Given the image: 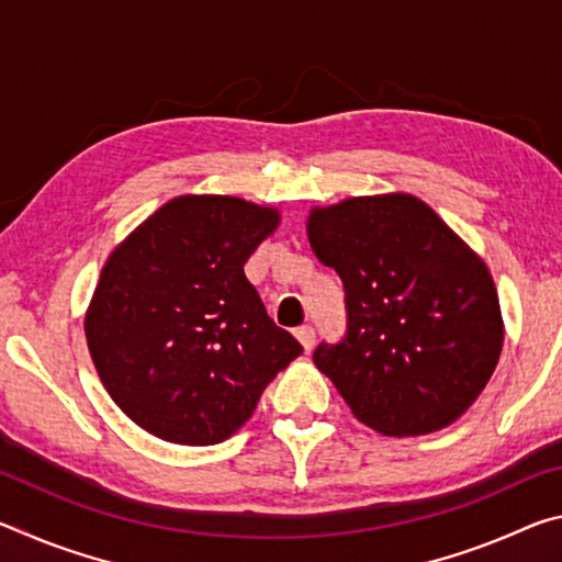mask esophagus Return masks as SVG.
Segmentation results:
<instances>
[{"mask_svg":"<svg viewBox=\"0 0 562 562\" xmlns=\"http://www.w3.org/2000/svg\"><path fill=\"white\" fill-rule=\"evenodd\" d=\"M294 337L300 339V345L304 347V351H310L312 347H315V327H310V325H304V327H300V329H294Z\"/></svg>","mask_w":562,"mask_h":562,"instance_id":"34e87169","label":"esophagus"}]
</instances>
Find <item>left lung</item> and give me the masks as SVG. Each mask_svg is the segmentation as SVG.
I'll return each instance as SVG.
<instances>
[{
  "label": "left lung",
  "instance_id": "obj_1",
  "mask_svg": "<svg viewBox=\"0 0 562 562\" xmlns=\"http://www.w3.org/2000/svg\"><path fill=\"white\" fill-rule=\"evenodd\" d=\"M307 237L347 292V335L315 364L361 424L422 436L465 414L496 372L501 302L479 255L408 193L312 207Z\"/></svg>",
  "mask_w": 562,
  "mask_h": 562
}]
</instances>
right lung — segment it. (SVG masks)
Listing matches in <instances>:
<instances>
[{
  "label": "right lung",
  "instance_id": "add662e5",
  "mask_svg": "<svg viewBox=\"0 0 562 562\" xmlns=\"http://www.w3.org/2000/svg\"><path fill=\"white\" fill-rule=\"evenodd\" d=\"M278 225V207L190 193L109 255L83 331L101 384L140 429L183 446L231 439L302 355L243 270Z\"/></svg>",
  "mask_w": 562,
  "mask_h": 562
}]
</instances>
